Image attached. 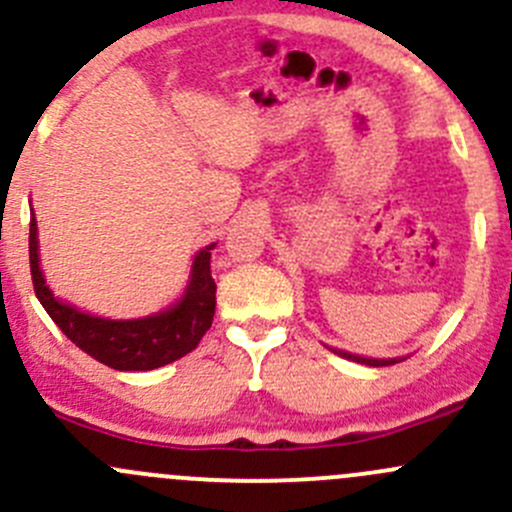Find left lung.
I'll return each instance as SVG.
<instances>
[{"label": "left lung", "instance_id": "left-lung-1", "mask_svg": "<svg viewBox=\"0 0 512 512\" xmlns=\"http://www.w3.org/2000/svg\"><path fill=\"white\" fill-rule=\"evenodd\" d=\"M332 352L344 356V359L359 361V364H366V366H391V364H396V361H401V359H366V356H356V354L342 352V349H332Z\"/></svg>", "mask_w": 512, "mask_h": 512}]
</instances>
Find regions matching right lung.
Returning <instances> with one entry per match:
<instances>
[{"label": "right lung", "mask_w": 512, "mask_h": 512, "mask_svg": "<svg viewBox=\"0 0 512 512\" xmlns=\"http://www.w3.org/2000/svg\"><path fill=\"white\" fill-rule=\"evenodd\" d=\"M208 245L193 260L183 297L165 312L143 319H103L79 312L74 304L54 297L39 267V240L32 213L29 223V267L34 292L56 327L89 356L116 371H151L190 354L205 337L215 314V280L210 275Z\"/></svg>", "instance_id": "add662e5"}]
</instances>
